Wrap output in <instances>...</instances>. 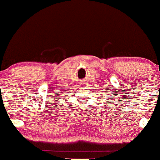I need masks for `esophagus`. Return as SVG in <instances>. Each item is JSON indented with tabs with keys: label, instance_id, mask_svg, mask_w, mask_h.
Wrapping results in <instances>:
<instances>
[{
	"label": "esophagus",
	"instance_id": "1",
	"mask_svg": "<svg viewBox=\"0 0 160 160\" xmlns=\"http://www.w3.org/2000/svg\"><path fill=\"white\" fill-rule=\"evenodd\" d=\"M85 85V83H81V86H84Z\"/></svg>",
	"mask_w": 160,
	"mask_h": 160
}]
</instances>
